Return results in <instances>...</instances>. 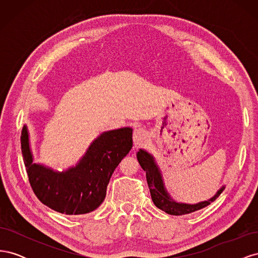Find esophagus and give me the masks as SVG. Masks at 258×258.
Wrapping results in <instances>:
<instances>
[{"label":"esophagus","mask_w":258,"mask_h":258,"mask_svg":"<svg viewBox=\"0 0 258 258\" xmlns=\"http://www.w3.org/2000/svg\"><path fill=\"white\" fill-rule=\"evenodd\" d=\"M147 139V132L142 129V128H138V129H135L134 131V144H135V147H140L141 146Z\"/></svg>","instance_id":"1"}]
</instances>
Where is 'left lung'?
Here are the masks:
<instances>
[{
    "mask_svg": "<svg viewBox=\"0 0 258 258\" xmlns=\"http://www.w3.org/2000/svg\"><path fill=\"white\" fill-rule=\"evenodd\" d=\"M137 158L140 163V166L146 172V181L148 184V188L151 191L152 200L154 205L158 209L165 211L166 213L171 215H183V214H189L195 211H198L206 208L220 196L225 189L223 186L222 188L218 190L214 196L207 200L199 202L196 205H187V204H178V202L171 199L169 196L168 191L165 188V185H163L162 176L160 173V170L158 166L156 165L155 159L151 154H148L144 150H140L137 154Z\"/></svg>",
    "mask_w": 258,
    "mask_h": 258,
    "instance_id": "8db88e82",
    "label": "left lung"
}]
</instances>
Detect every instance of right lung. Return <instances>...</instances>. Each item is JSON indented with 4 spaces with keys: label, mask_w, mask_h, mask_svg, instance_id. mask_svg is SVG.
<instances>
[{
    "label": "right lung",
    "mask_w": 258,
    "mask_h": 258,
    "mask_svg": "<svg viewBox=\"0 0 258 258\" xmlns=\"http://www.w3.org/2000/svg\"><path fill=\"white\" fill-rule=\"evenodd\" d=\"M20 140L29 182L38 200L59 213L82 215L103 202L114 170L132 148V129L103 132L75 167L62 172L33 163L26 124Z\"/></svg>",
    "instance_id": "obj_1"
}]
</instances>
